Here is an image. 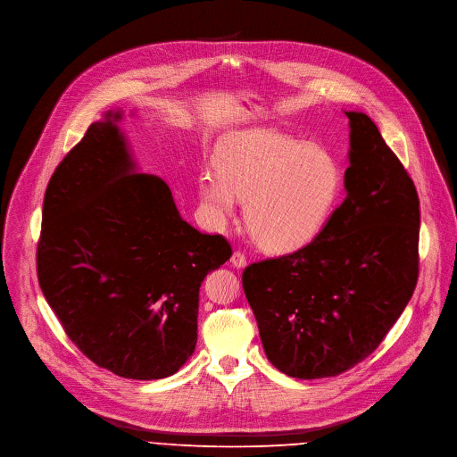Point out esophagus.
I'll use <instances>...</instances> for the list:
<instances>
[{
	"label": "esophagus",
	"mask_w": 457,
	"mask_h": 457,
	"mask_svg": "<svg viewBox=\"0 0 457 457\" xmlns=\"http://www.w3.org/2000/svg\"><path fill=\"white\" fill-rule=\"evenodd\" d=\"M231 264H233L235 268L242 270V268L247 264V259H245V255H244L240 250H237V252H233V255H231Z\"/></svg>",
	"instance_id": "obj_1"
}]
</instances>
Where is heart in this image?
I'll use <instances>...</instances> for the list:
<instances>
[{"label": "heart", "instance_id": "1", "mask_svg": "<svg viewBox=\"0 0 457 457\" xmlns=\"http://www.w3.org/2000/svg\"><path fill=\"white\" fill-rule=\"evenodd\" d=\"M217 171H204L198 195L217 226L245 200V226L270 253H294L326 228L341 198L343 170L326 147L270 129L224 138Z\"/></svg>", "mask_w": 457, "mask_h": 457}]
</instances>
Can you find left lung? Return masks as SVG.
Wrapping results in <instances>:
<instances>
[{"mask_svg":"<svg viewBox=\"0 0 457 457\" xmlns=\"http://www.w3.org/2000/svg\"><path fill=\"white\" fill-rule=\"evenodd\" d=\"M350 118L346 198L303 250L242 271L270 362L289 378H336L383 343L420 277V196L364 112Z\"/></svg>","mask_w":457,"mask_h":457,"instance_id":"1","label":"left lung"}]
</instances>
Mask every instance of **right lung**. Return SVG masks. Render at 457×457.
Returning <instances> with one entry per match:
<instances>
[{
    "label": "right lung",
    "instance_id": "1",
    "mask_svg": "<svg viewBox=\"0 0 457 457\" xmlns=\"http://www.w3.org/2000/svg\"><path fill=\"white\" fill-rule=\"evenodd\" d=\"M120 118L91 123L54 170L36 270L81 353L120 378L151 381L195 352L200 284L231 245L182 220L162 179L133 173Z\"/></svg>",
    "mask_w": 457,
    "mask_h": 457
}]
</instances>
